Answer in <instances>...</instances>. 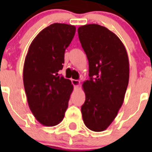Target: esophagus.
Listing matches in <instances>:
<instances>
[{"label": "esophagus", "mask_w": 152, "mask_h": 152, "mask_svg": "<svg viewBox=\"0 0 152 152\" xmlns=\"http://www.w3.org/2000/svg\"><path fill=\"white\" fill-rule=\"evenodd\" d=\"M72 84L74 85V87H75V88H78L79 85H80V80H74V79H72Z\"/></svg>", "instance_id": "obj_1"}]
</instances>
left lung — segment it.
<instances>
[{"mask_svg":"<svg viewBox=\"0 0 152 152\" xmlns=\"http://www.w3.org/2000/svg\"><path fill=\"white\" fill-rule=\"evenodd\" d=\"M77 33L89 63L90 78L82 85L83 120L89 129L104 131L124 101L129 78L128 55L119 37L104 26L87 24Z\"/></svg>","mask_w":152,"mask_h":152,"instance_id":"8db88e82","label":"left lung"}]
</instances>
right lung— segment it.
I'll use <instances>...</instances> for the list:
<instances>
[{
    "mask_svg": "<svg viewBox=\"0 0 152 152\" xmlns=\"http://www.w3.org/2000/svg\"><path fill=\"white\" fill-rule=\"evenodd\" d=\"M75 26L53 23L36 36L23 66V85L28 105L36 119L45 126L61 123L68 107L73 85L58 75L64 52L75 34Z\"/></svg>",
    "mask_w": 152,
    "mask_h": 152,
    "instance_id": "right-lung-1",
    "label": "right lung"
}]
</instances>
